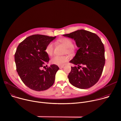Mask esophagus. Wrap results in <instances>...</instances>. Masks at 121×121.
<instances>
[{
  "label": "esophagus",
  "instance_id": "esophagus-1",
  "mask_svg": "<svg viewBox=\"0 0 121 121\" xmlns=\"http://www.w3.org/2000/svg\"><path fill=\"white\" fill-rule=\"evenodd\" d=\"M64 67V65H61V66H59V68H60V69L63 68Z\"/></svg>",
  "mask_w": 121,
  "mask_h": 121
}]
</instances>
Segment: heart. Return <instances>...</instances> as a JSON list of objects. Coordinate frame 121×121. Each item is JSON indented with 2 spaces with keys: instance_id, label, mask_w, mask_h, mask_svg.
<instances>
[{
  "instance_id": "heart-1",
  "label": "heart",
  "mask_w": 121,
  "mask_h": 121,
  "mask_svg": "<svg viewBox=\"0 0 121 121\" xmlns=\"http://www.w3.org/2000/svg\"><path fill=\"white\" fill-rule=\"evenodd\" d=\"M58 42L62 43L66 47V52L67 53L71 54L74 52L75 47L73 45V43L71 40L67 38H62L58 40ZM45 52L49 56L53 55L54 52V44L53 43L51 42L47 45ZM68 60V58L66 56H56L52 58L51 62L53 64L61 66L63 65Z\"/></svg>"
}]
</instances>
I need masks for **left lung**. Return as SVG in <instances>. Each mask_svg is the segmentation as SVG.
I'll use <instances>...</instances> for the list:
<instances>
[{"mask_svg":"<svg viewBox=\"0 0 121 121\" xmlns=\"http://www.w3.org/2000/svg\"><path fill=\"white\" fill-rule=\"evenodd\" d=\"M63 35L73 39L79 48L69 61L75 66L71 67L68 76L69 81L79 89L91 87L100 78L105 64L104 47L100 39L96 34L84 30Z\"/></svg>","mask_w":121,"mask_h":121,"instance_id":"left-lung-1","label":"left lung"}]
</instances>
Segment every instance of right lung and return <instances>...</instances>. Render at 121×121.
Instances as JSON below:
<instances>
[{
	"label": "right lung",
	"mask_w": 121,
	"mask_h": 121,
	"mask_svg": "<svg viewBox=\"0 0 121 121\" xmlns=\"http://www.w3.org/2000/svg\"><path fill=\"white\" fill-rule=\"evenodd\" d=\"M56 38V36L32 35L25 39L17 48L15 54L17 71L24 84L31 90L45 91L54 83L58 66L51 65L45 70L41 68L49 61L45 48Z\"/></svg>",
	"instance_id": "1"
}]
</instances>
